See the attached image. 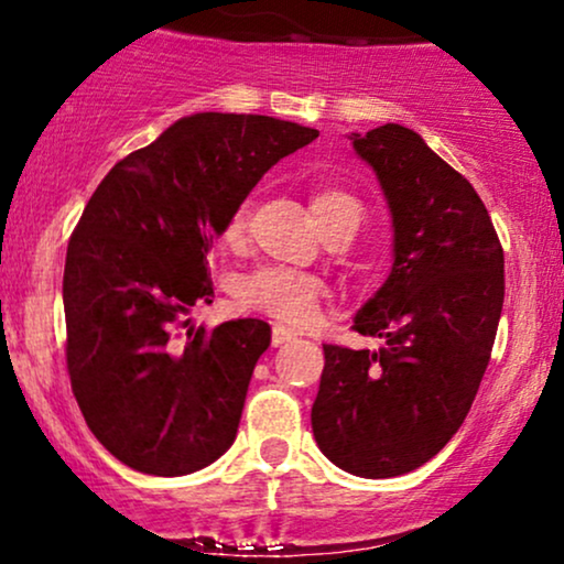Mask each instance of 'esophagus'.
Instances as JSON below:
<instances>
[{"instance_id":"esophagus-1","label":"esophagus","mask_w":564,"mask_h":564,"mask_svg":"<svg viewBox=\"0 0 564 564\" xmlns=\"http://www.w3.org/2000/svg\"><path fill=\"white\" fill-rule=\"evenodd\" d=\"M291 339H296V334L291 332V328L281 326V323H275V326H273V347H283V345H289Z\"/></svg>"}]
</instances>
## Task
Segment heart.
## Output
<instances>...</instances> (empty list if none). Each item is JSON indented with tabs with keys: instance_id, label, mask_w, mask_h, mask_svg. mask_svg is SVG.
Returning <instances> with one entry per match:
<instances>
[{
	"instance_id": "obj_1",
	"label": "heart",
	"mask_w": 564,
	"mask_h": 564,
	"mask_svg": "<svg viewBox=\"0 0 564 564\" xmlns=\"http://www.w3.org/2000/svg\"><path fill=\"white\" fill-rule=\"evenodd\" d=\"M310 209L318 219L321 230H326L328 225L339 223L345 217L360 219V200L349 196L347 191H339V187H318V191H313ZM243 228L246 204L232 212L228 225H225L223 238L228 243H236L243 236ZM323 291H326V286H323L318 275L268 264V268H257L238 278L236 296L246 310L264 313L283 323H302L315 313Z\"/></svg>"
}]
</instances>
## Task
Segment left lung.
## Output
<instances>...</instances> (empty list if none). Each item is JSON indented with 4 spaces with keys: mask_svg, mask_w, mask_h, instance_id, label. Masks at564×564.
Masks as SVG:
<instances>
[{
    "mask_svg": "<svg viewBox=\"0 0 564 564\" xmlns=\"http://www.w3.org/2000/svg\"><path fill=\"white\" fill-rule=\"evenodd\" d=\"M394 228L390 278L355 315L379 349L323 345L313 435L339 469L398 477L456 435L480 390L503 307V249L467 177L413 129L349 134Z\"/></svg>",
    "mask_w": 564,
    "mask_h": 564,
    "instance_id": "8db88e82",
    "label": "left lung"
}]
</instances>
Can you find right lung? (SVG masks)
<instances>
[{"mask_svg": "<svg viewBox=\"0 0 564 564\" xmlns=\"http://www.w3.org/2000/svg\"><path fill=\"white\" fill-rule=\"evenodd\" d=\"M318 138L273 116L193 113L106 174L63 273L70 390L93 435L142 475L209 467L236 440L270 326H191L209 254L270 166Z\"/></svg>", "mask_w": 564, "mask_h": 564, "instance_id": "add662e5", "label": "right lung"}]
</instances>
